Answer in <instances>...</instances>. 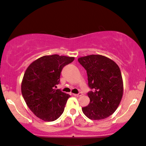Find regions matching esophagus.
<instances>
[{
    "mask_svg": "<svg viewBox=\"0 0 146 146\" xmlns=\"http://www.w3.org/2000/svg\"><path fill=\"white\" fill-rule=\"evenodd\" d=\"M75 96H81L82 95V93H78V94H73Z\"/></svg>",
    "mask_w": 146,
    "mask_h": 146,
    "instance_id": "esophagus-1",
    "label": "esophagus"
}]
</instances>
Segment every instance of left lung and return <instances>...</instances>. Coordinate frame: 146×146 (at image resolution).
<instances>
[{
  "label": "left lung",
  "mask_w": 146,
  "mask_h": 146,
  "mask_svg": "<svg viewBox=\"0 0 146 146\" xmlns=\"http://www.w3.org/2000/svg\"><path fill=\"white\" fill-rule=\"evenodd\" d=\"M86 70L88 86L92 90L88 93L90 103L82 108L89 119L103 120L117 110L123 95V80L117 64L106 56L89 55L78 58Z\"/></svg>",
  "instance_id": "left-lung-1"
}]
</instances>
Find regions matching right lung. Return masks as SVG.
<instances>
[{
	"mask_svg": "<svg viewBox=\"0 0 146 146\" xmlns=\"http://www.w3.org/2000/svg\"><path fill=\"white\" fill-rule=\"evenodd\" d=\"M74 57L54 54L33 62L23 77L21 90L24 101L33 113L45 122H52L62 115L69 94L55 89L64 66Z\"/></svg>",
	"mask_w": 146,
	"mask_h": 146,
	"instance_id": "obj_1",
	"label": "right lung"
}]
</instances>
